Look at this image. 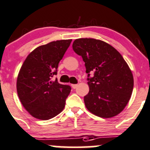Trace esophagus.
<instances>
[{"instance_id": "1", "label": "esophagus", "mask_w": 150, "mask_h": 150, "mask_svg": "<svg viewBox=\"0 0 150 150\" xmlns=\"http://www.w3.org/2000/svg\"><path fill=\"white\" fill-rule=\"evenodd\" d=\"M77 87H78V84H72V88L73 89H75Z\"/></svg>"}]
</instances>
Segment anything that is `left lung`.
Masks as SVG:
<instances>
[{
  "label": "left lung",
  "instance_id": "left-lung-1",
  "mask_svg": "<svg viewBox=\"0 0 150 150\" xmlns=\"http://www.w3.org/2000/svg\"><path fill=\"white\" fill-rule=\"evenodd\" d=\"M73 51L81 56L88 73L89 92L84 96L86 108L104 118L121 112L131 99L132 72L122 55L112 46L93 38L76 39ZM94 76L90 77V72Z\"/></svg>",
  "mask_w": 150,
  "mask_h": 150
}]
</instances>
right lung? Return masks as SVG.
Returning <instances> with one entry per match:
<instances>
[{
	"mask_svg": "<svg viewBox=\"0 0 150 150\" xmlns=\"http://www.w3.org/2000/svg\"><path fill=\"white\" fill-rule=\"evenodd\" d=\"M72 40L52 41L33 50L24 62L16 81L21 103L34 117L46 120L59 114L71 87L53 81Z\"/></svg>",
	"mask_w": 150,
	"mask_h": 150,
	"instance_id": "obj_1",
	"label": "right lung"
}]
</instances>
